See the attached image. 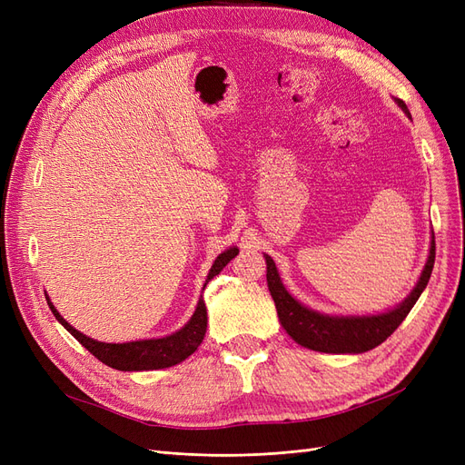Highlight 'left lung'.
<instances>
[{"mask_svg": "<svg viewBox=\"0 0 465 465\" xmlns=\"http://www.w3.org/2000/svg\"><path fill=\"white\" fill-rule=\"evenodd\" d=\"M396 103L405 112V116L411 118L405 103ZM263 258L267 263V287H270L273 297L279 322L292 340L306 349L320 351V353L359 355L386 341L398 330L405 316L410 314L413 304L419 301L420 292L425 291L434 265V234L430 236L427 263L423 272H420V277L413 291L400 304L378 314H323L312 311V308L299 302L285 289L275 262L267 254H263Z\"/></svg>", "mask_w": 465, "mask_h": 465, "instance_id": "left-lung-1", "label": "left lung"}]
</instances>
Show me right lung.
Here are the masks:
<instances>
[{
  "label": "right lung",
  "mask_w": 465,
  "mask_h": 465,
  "mask_svg": "<svg viewBox=\"0 0 465 465\" xmlns=\"http://www.w3.org/2000/svg\"><path fill=\"white\" fill-rule=\"evenodd\" d=\"M238 254V248L231 246L215 258L213 265L205 277L203 289L215 275L221 273V270L227 265L234 256ZM202 289V291H203ZM46 301L52 314L55 316L62 326L72 333L75 340L85 347L89 353H93L98 361L104 362L106 367L125 371V372H139V371H159L174 367V364L186 361L195 349L200 347L205 337L207 330V308L203 302V294L200 297L198 304H195V311L192 318L176 330L174 333H168L164 337H151V340H137V341H125V343H104L96 341L93 337L77 331L72 323H67L64 316L55 311L50 297L46 294Z\"/></svg>",
  "instance_id": "add662e5"
}]
</instances>
